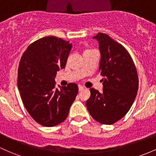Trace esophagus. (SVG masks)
Wrapping results in <instances>:
<instances>
[{
	"mask_svg": "<svg viewBox=\"0 0 156 156\" xmlns=\"http://www.w3.org/2000/svg\"><path fill=\"white\" fill-rule=\"evenodd\" d=\"M84 89V87L82 86V85H79V91H82V90Z\"/></svg>",
	"mask_w": 156,
	"mask_h": 156,
	"instance_id": "obj_1",
	"label": "esophagus"
}]
</instances>
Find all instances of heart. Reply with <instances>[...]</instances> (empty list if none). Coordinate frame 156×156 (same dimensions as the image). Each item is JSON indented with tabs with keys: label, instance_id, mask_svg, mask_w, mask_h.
<instances>
[{
	"label": "heart",
	"instance_id": "1",
	"mask_svg": "<svg viewBox=\"0 0 156 156\" xmlns=\"http://www.w3.org/2000/svg\"><path fill=\"white\" fill-rule=\"evenodd\" d=\"M88 51H91V50H86V51H85L84 53H85V52H88Z\"/></svg>",
	"mask_w": 156,
	"mask_h": 156
}]
</instances>
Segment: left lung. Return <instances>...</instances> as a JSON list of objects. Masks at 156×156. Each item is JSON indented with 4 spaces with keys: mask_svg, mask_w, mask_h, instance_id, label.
<instances>
[{
    "mask_svg": "<svg viewBox=\"0 0 156 156\" xmlns=\"http://www.w3.org/2000/svg\"><path fill=\"white\" fill-rule=\"evenodd\" d=\"M99 42V71L103 76V91L91 88L86 106L91 116L100 123L113 124L131 108L138 89V76L126 49L105 33L94 36Z\"/></svg>",
    "mask_w": 156,
    "mask_h": 156,
    "instance_id": "left-lung-1",
    "label": "left lung"
}]
</instances>
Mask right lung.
<instances>
[{
	"instance_id": "obj_1",
	"label": "right lung",
	"mask_w": 156,
	"mask_h": 156,
	"mask_svg": "<svg viewBox=\"0 0 156 156\" xmlns=\"http://www.w3.org/2000/svg\"><path fill=\"white\" fill-rule=\"evenodd\" d=\"M71 48L69 41L47 36L30 44L21 58L18 88L21 100L30 115L44 126L64 121L77 95L76 83L55 88L56 73L65 67Z\"/></svg>"
}]
</instances>
